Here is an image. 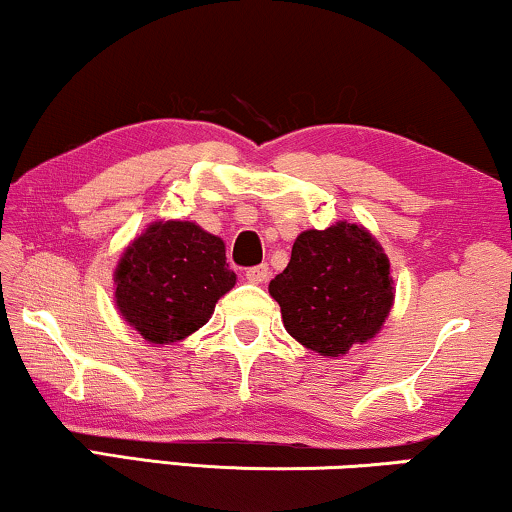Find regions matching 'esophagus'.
I'll list each match as a JSON object with an SVG mask.
<instances>
[{
    "mask_svg": "<svg viewBox=\"0 0 512 512\" xmlns=\"http://www.w3.org/2000/svg\"><path fill=\"white\" fill-rule=\"evenodd\" d=\"M247 279L251 284H263L265 279H268V265H256V268H249Z\"/></svg>",
    "mask_w": 512,
    "mask_h": 512,
    "instance_id": "1",
    "label": "esophagus"
}]
</instances>
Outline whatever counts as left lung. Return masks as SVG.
<instances>
[{"mask_svg": "<svg viewBox=\"0 0 512 512\" xmlns=\"http://www.w3.org/2000/svg\"><path fill=\"white\" fill-rule=\"evenodd\" d=\"M268 291L291 338L321 356L373 340L394 305L387 254L366 228L347 221L300 233Z\"/></svg>", "mask_w": 512, "mask_h": 512, "instance_id": "left-lung-1", "label": "left lung"}]
</instances>
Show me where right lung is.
Returning a JSON list of instances; mask_svg holds the SVG:
<instances>
[{
	"label": "right lung",
	"mask_w": 512,
	"mask_h": 512,
	"mask_svg": "<svg viewBox=\"0 0 512 512\" xmlns=\"http://www.w3.org/2000/svg\"><path fill=\"white\" fill-rule=\"evenodd\" d=\"M226 244L193 221H156L116 265V307L153 345L188 338L235 286Z\"/></svg>",
	"instance_id": "right-lung-1"
}]
</instances>
